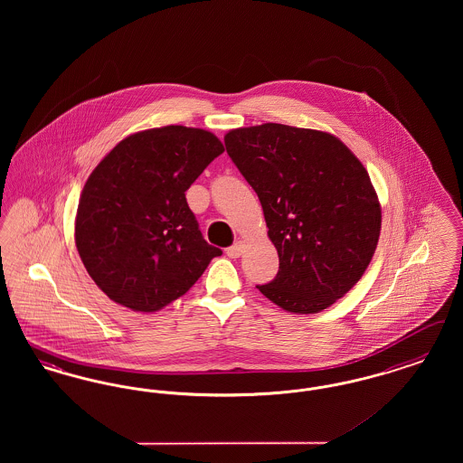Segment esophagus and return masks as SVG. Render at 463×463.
<instances>
[{"mask_svg": "<svg viewBox=\"0 0 463 463\" xmlns=\"http://www.w3.org/2000/svg\"><path fill=\"white\" fill-rule=\"evenodd\" d=\"M227 257H231V259H240L242 255V251H244V241H236L232 246H229L227 250Z\"/></svg>", "mask_w": 463, "mask_h": 463, "instance_id": "esophagus-1", "label": "esophagus"}]
</instances>
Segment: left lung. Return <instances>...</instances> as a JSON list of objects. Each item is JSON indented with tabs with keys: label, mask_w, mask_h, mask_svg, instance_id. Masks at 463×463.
Returning a JSON list of instances; mask_svg holds the SVG:
<instances>
[{
	"label": "left lung",
	"mask_w": 463,
	"mask_h": 463,
	"mask_svg": "<svg viewBox=\"0 0 463 463\" xmlns=\"http://www.w3.org/2000/svg\"><path fill=\"white\" fill-rule=\"evenodd\" d=\"M223 142L260 199L279 255L276 278L257 288L288 312L330 307L361 279L378 244L382 210L366 168L319 130L264 123L231 130Z\"/></svg>",
	"instance_id": "1"
}]
</instances>
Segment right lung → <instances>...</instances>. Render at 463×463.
Wrapping results in <instances>:
<instances>
[{
  "instance_id": "obj_1",
  "label": "right lung",
  "mask_w": 463,
  "mask_h": 463,
  "mask_svg": "<svg viewBox=\"0 0 463 463\" xmlns=\"http://www.w3.org/2000/svg\"><path fill=\"white\" fill-rule=\"evenodd\" d=\"M222 153L213 133L170 125L128 135L97 165L80 198L74 240L110 300L156 312L221 257L204 241L185 191Z\"/></svg>"
}]
</instances>
